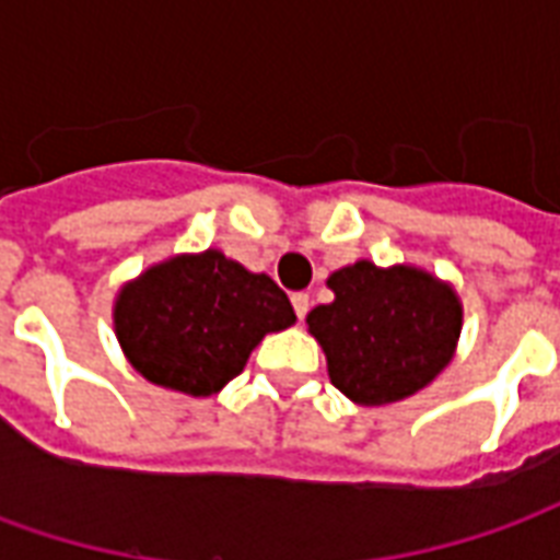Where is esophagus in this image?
<instances>
[{
	"mask_svg": "<svg viewBox=\"0 0 560 560\" xmlns=\"http://www.w3.org/2000/svg\"><path fill=\"white\" fill-rule=\"evenodd\" d=\"M291 303H293V312H296V317L303 320V317L308 315V305H312V300H308V293H293Z\"/></svg>",
	"mask_w": 560,
	"mask_h": 560,
	"instance_id": "1",
	"label": "esophagus"
}]
</instances>
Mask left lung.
<instances>
[{"label":"left lung","instance_id":"1","mask_svg":"<svg viewBox=\"0 0 560 560\" xmlns=\"http://www.w3.org/2000/svg\"><path fill=\"white\" fill-rule=\"evenodd\" d=\"M336 300L305 324L327 357L332 387L353 405H393L429 387L456 357L462 300L450 281L413 264L357 260L327 279Z\"/></svg>","mask_w":560,"mask_h":560}]
</instances>
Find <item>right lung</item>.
Returning <instances> with one entry per match:
<instances>
[{
    "instance_id": "1",
    "label": "right lung",
    "mask_w": 560,
    "mask_h": 560,
    "mask_svg": "<svg viewBox=\"0 0 560 560\" xmlns=\"http://www.w3.org/2000/svg\"><path fill=\"white\" fill-rule=\"evenodd\" d=\"M293 320L288 293L267 272H252L219 248L159 260L114 300L116 341L131 369L195 399L221 393L264 336Z\"/></svg>"
}]
</instances>
